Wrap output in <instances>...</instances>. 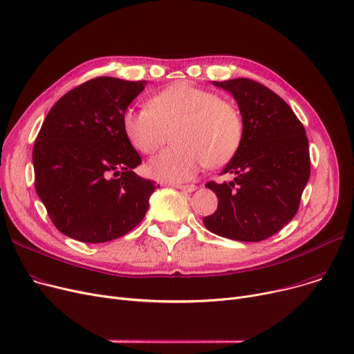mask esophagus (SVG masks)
I'll list each match as a JSON object with an SVG mask.
<instances>
[{"mask_svg": "<svg viewBox=\"0 0 354 354\" xmlns=\"http://www.w3.org/2000/svg\"><path fill=\"white\" fill-rule=\"evenodd\" d=\"M175 188L182 192H189V194L196 189L195 185H175Z\"/></svg>", "mask_w": 354, "mask_h": 354, "instance_id": "esophagus-1", "label": "esophagus"}]
</instances>
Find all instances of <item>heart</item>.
Here are the masks:
<instances>
[{
    "instance_id": "obj_1",
    "label": "heart",
    "mask_w": 354,
    "mask_h": 354,
    "mask_svg": "<svg viewBox=\"0 0 354 354\" xmlns=\"http://www.w3.org/2000/svg\"><path fill=\"white\" fill-rule=\"evenodd\" d=\"M123 133L138 152L151 155L172 132L174 146L147 163L153 179L182 183L196 176L203 163H227L243 140V118L238 107L218 95L178 82L158 91L147 109H127Z\"/></svg>"
}]
</instances>
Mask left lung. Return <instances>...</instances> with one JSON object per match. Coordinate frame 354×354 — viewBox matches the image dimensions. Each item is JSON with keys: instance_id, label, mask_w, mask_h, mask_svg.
Here are the masks:
<instances>
[{"instance_id": "obj_1", "label": "left lung", "mask_w": 354, "mask_h": 354, "mask_svg": "<svg viewBox=\"0 0 354 354\" xmlns=\"http://www.w3.org/2000/svg\"><path fill=\"white\" fill-rule=\"evenodd\" d=\"M231 93L241 118L243 140L221 175L208 182L218 208L202 219L211 232L243 243H258L294 218L310 178L308 140L301 122L274 91L250 79L212 82Z\"/></svg>"}]
</instances>
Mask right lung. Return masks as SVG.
<instances>
[{"label": "right lung", "instance_id": "obj_1", "mask_svg": "<svg viewBox=\"0 0 354 354\" xmlns=\"http://www.w3.org/2000/svg\"><path fill=\"white\" fill-rule=\"evenodd\" d=\"M146 82L88 80L55 103L32 149L35 191L62 234L97 244L132 231L156 183L133 172L142 163L122 116Z\"/></svg>", "mask_w": 354, "mask_h": 354}]
</instances>
